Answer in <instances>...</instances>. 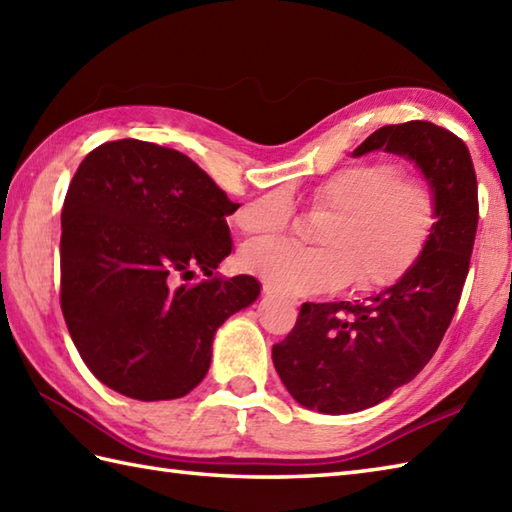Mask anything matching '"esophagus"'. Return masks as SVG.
<instances>
[{
    "label": "esophagus",
    "instance_id": "34e87169",
    "mask_svg": "<svg viewBox=\"0 0 512 512\" xmlns=\"http://www.w3.org/2000/svg\"><path fill=\"white\" fill-rule=\"evenodd\" d=\"M264 297H268V299H277V301H286V303H288V299H286L284 295H279L277 290L268 288V286H264Z\"/></svg>",
    "mask_w": 512,
    "mask_h": 512
}]
</instances>
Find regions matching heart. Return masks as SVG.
<instances>
[{
	"label": "heart",
	"instance_id": "1",
	"mask_svg": "<svg viewBox=\"0 0 512 512\" xmlns=\"http://www.w3.org/2000/svg\"><path fill=\"white\" fill-rule=\"evenodd\" d=\"M314 209L332 213L319 235L323 248L286 242H255L239 264L286 295H317L356 277L374 290L405 277L427 248L438 220L436 195L424 180L402 176L391 160L343 167L314 187ZM292 200L286 189H270L235 213L248 237H275L290 226Z\"/></svg>",
	"mask_w": 512,
	"mask_h": 512
}]
</instances>
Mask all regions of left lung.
Returning a JSON list of instances; mask_svg holds the SVG:
<instances>
[{
	"label": "left lung",
	"instance_id": "1",
	"mask_svg": "<svg viewBox=\"0 0 512 512\" xmlns=\"http://www.w3.org/2000/svg\"><path fill=\"white\" fill-rule=\"evenodd\" d=\"M378 149L416 162L436 195L438 220L394 286L367 301L303 303L295 328L273 345L290 396L332 416L378 405L431 361L458 308L477 231L475 169L458 136L429 121L385 125L352 156Z\"/></svg>",
	"mask_w": 512,
	"mask_h": 512
}]
</instances>
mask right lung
<instances>
[{
	"instance_id": "obj_1",
	"label": "right lung",
	"mask_w": 512,
	"mask_h": 512,
	"mask_svg": "<svg viewBox=\"0 0 512 512\" xmlns=\"http://www.w3.org/2000/svg\"><path fill=\"white\" fill-rule=\"evenodd\" d=\"M237 209L176 149L125 138L85 156L61 211V310L103 385L151 402L202 383L217 328L262 288L213 277ZM195 267L210 279L189 285Z\"/></svg>"
}]
</instances>
